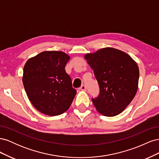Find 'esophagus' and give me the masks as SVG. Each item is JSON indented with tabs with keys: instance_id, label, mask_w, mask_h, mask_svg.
Listing matches in <instances>:
<instances>
[{
	"instance_id": "1",
	"label": "esophagus",
	"mask_w": 159,
	"mask_h": 159,
	"mask_svg": "<svg viewBox=\"0 0 159 159\" xmlns=\"http://www.w3.org/2000/svg\"><path fill=\"white\" fill-rule=\"evenodd\" d=\"M80 89L81 91H86V88H85V86L84 85H83L82 86H81V88H80Z\"/></svg>"
}]
</instances>
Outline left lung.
Segmentation results:
<instances>
[{"instance_id":"left-lung-1","label":"left lung","mask_w":159,"mask_h":159,"mask_svg":"<svg viewBox=\"0 0 159 159\" xmlns=\"http://www.w3.org/2000/svg\"><path fill=\"white\" fill-rule=\"evenodd\" d=\"M93 70L100 93L92 102L98 111L113 117L122 113L131 102L138 89L139 70L127 53L104 48L84 56Z\"/></svg>"}]
</instances>
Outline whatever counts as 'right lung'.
I'll return each instance as SVG.
<instances>
[{"label": "right lung", "mask_w": 159, "mask_h": 159, "mask_svg": "<svg viewBox=\"0 0 159 159\" xmlns=\"http://www.w3.org/2000/svg\"><path fill=\"white\" fill-rule=\"evenodd\" d=\"M70 59L63 52L45 51L26 62L23 85L28 99L40 112L56 116L70 108L76 94L65 70Z\"/></svg>", "instance_id": "obj_1"}]
</instances>
